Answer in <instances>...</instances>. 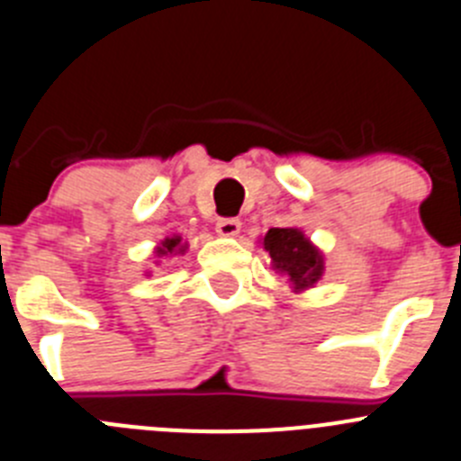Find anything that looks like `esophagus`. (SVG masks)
Here are the masks:
<instances>
[{
    "label": "esophagus",
    "mask_w": 461,
    "mask_h": 461,
    "mask_svg": "<svg viewBox=\"0 0 461 461\" xmlns=\"http://www.w3.org/2000/svg\"><path fill=\"white\" fill-rule=\"evenodd\" d=\"M215 231L221 236H236L240 231V221L239 218H221L215 222Z\"/></svg>",
    "instance_id": "34e87169"
}]
</instances>
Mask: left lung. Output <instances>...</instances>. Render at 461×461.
I'll use <instances>...</instances> for the list:
<instances>
[{
  "label": "left lung",
  "instance_id": "obj_1",
  "mask_svg": "<svg viewBox=\"0 0 461 461\" xmlns=\"http://www.w3.org/2000/svg\"><path fill=\"white\" fill-rule=\"evenodd\" d=\"M264 250L271 255L273 267L287 277L294 289L312 287L323 273V259L303 231L294 227H273L264 236Z\"/></svg>",
  "mask_w": 461,
  "mask_h": 461
}]
</instances>
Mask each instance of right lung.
I'll return each mask as SVG.
<instances>
[{
  "mask_svg": "<svg viewBox=\"0 0 461 461\" xmlns=\"http://www.w3.org/2000/svg\"><path fill=\"white\" fill-rule=\"evenodd\" d=\"M181 243V239L179 236H174V239H167V240H163V248H160V255H167V252H174L176 250V246H179ZM184 250V248H179V252Z\"/></svg>",
  "mask_w": 461,
  "mask_h": 461,
  "instance_id": "add662e5",
  "label": "right lung"
}]
</instances>
